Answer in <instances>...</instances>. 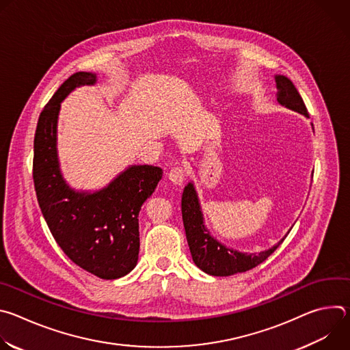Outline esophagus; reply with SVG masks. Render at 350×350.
Returning <instances> with one entry per match:
<instances>
[{
    "instance_id": "esophagus-1",
    "label": "esophagus",
    "mask_w": 350,
    "mask_h": 350,
    "mask_svg": "<svg viewBox=\"0 0 350 350\" xmlns=\"http://www.w3.org/2000/svg\"><path fill=\"white\" fill-rule=\"evenodd\" d=\"M185 169L184 167H180V166H176L170 170L169 173V180L174 184V185H183L184 180H185Z\"/></svg>"
}]
</instances>
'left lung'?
Listing matches in <instances>:
<instances>
[{
  "mask_svg": "<svg viewBox=\"0 0 350 350\" xmlns=\"http://www.w3.org/2000/svg\"><path fill=\"white\" fill-rule=\"evenodd\" d=\"M277 84V101L299 113L309 118V112L301 94L297 92L293 83L285 76H275ZM181 213L185 228L187 242L193 263L202 271L216 275L226 277L237 273H243L263 263L275 249L282 243L285 237L273 247L260 254H242L234 249L226 247L217 239H215L204 224V216L199 206L198 195L193 184L189 183L181 196Z\"/></svg>",
  "mask_w": 350,
  "mask_h": 350,
  "instance_id": "obj_1",
  "label": "left lung"
}]
</instances>
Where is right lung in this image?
Returning a JSON list of instances; mask_svg holds the SVG:
<instances>
[{"mask_svg": "<svg viewBox=\"0 0 350 350\" xmlns=\"http://www.w3.org/2000/svg\"><path fill=\"white\" fill-rule=\"evenodd\" d=\"M95 81L94 73L77 72L44 107L34 134L33 181L41 213L65 255L99 278L115 280L137 265L138 215L163 172L149 165L130 166L92 193L76 192L65 183L57 154L61 103L76 87Z\"/></svg>", "mask_w": 350, "mask_h": 350, "instance_id": "add662e5", "label": "right lung"}]
</instances>
